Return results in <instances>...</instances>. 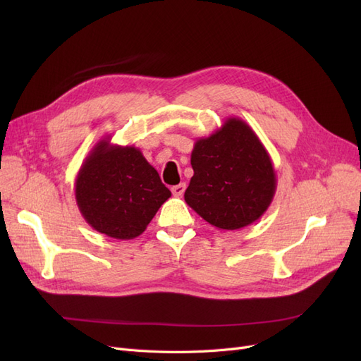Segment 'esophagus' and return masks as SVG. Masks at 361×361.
Returning <instances> with one entry per match:
<instances>
[{"mask_svg": "<svg viewBox=\"0 0 361 361\" xmlns=\"http://www.w3.org/2000/svg\"><path fill=\"white\" fill-rule=\"evenodd\" d=\"M185 190H187V185L179 183V185H174V187L171 188V192H173V195H176V197H180V195L185 192Z\"/></svg>", "mask_w": 361, "mask_h": 361, "instance_id": "esophagus-1", "label": "esophagus"}]
</instances>
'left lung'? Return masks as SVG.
I'll list each match as a JSON object with an SVG mask.
<instances>
[{"label":"left lung","instance_id":"obj_1","mask_svg":"<svg viewBox=\"0 0 361 361\" xmlns=\"http://www.w3.org/2000/svg\"><path fill=\"white\" fill-rule=\"evenodd\" d=\"M185 202L220 231L257 221L274 199L277 179L265 146L244 120L228 117L209 137L197 138Z\"/></svg>","mask_w":361,"mask_h":361}]
</instances>
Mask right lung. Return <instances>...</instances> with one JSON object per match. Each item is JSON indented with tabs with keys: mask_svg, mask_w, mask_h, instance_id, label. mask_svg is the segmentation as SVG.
Here are the masks:
<instances>
[{
	"mask_svg": "<svg viewBox=\"0 0 361 361\" xmlns=\"http://www.w3.org/2000/svg\"><path fill=\"white\" fill-rule=\"evenodd\" d=\"M141 150L97 141L75 179V199L84 220L114 239H134L146 231L161 204L170 199Z\"/></svg>",
	"mask_w": 361,
	"mask_h": 361,
	"instance_id": "obj_1",
	"label": "right lung"
}]
</instances>
